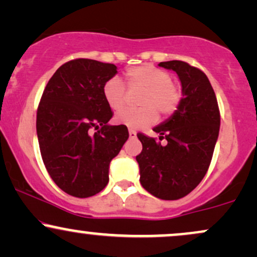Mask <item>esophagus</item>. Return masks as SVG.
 I'll use <instances>...</instances> for the list:
<instances>
[{"instance_id": "obj_1", "label": "esophagus", "mask_w": 257, "mask_h": 257, "mask_svg": "<svg viewBox=\"0 0 257 257\" xmlns=\"http://www.w3.org/2000/svg\"><path fill=\"white\" fill-rule=\"evenodd\" d=\"M129 138H131V139L137 138V132L133 131V129H131V131H129Z\"/></svg>"}]
</instances>
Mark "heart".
Instances as JSON below:
<instances>
[{
    "label": "heart",
    "mask_w": 257,
    "mask_h": 257,
    "mask_svg": "<svg viewBox=\"0 0 257 257\" xmlns=\"http://www.w3.org/2000/svg\"><path fill=\"white\" fill-rule=\"evenodd\" d=\"M125 84L131 90H143L139 98L140 108H125L117 113L116 122L132 129H140L157 120L158 111L163 117L170 116L179 107L181 91L173 83L172 76L164 70L146 64L129 67L124 72ZM106 104L119 111L125 104V87L118 78H110L102 87Z\"/></svg>",
    "instance_id": "heart-1"
}]
</instances>
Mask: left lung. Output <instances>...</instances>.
Returning a JSON list of instances; mask_svg holds the SVG:
<instances>
[{
	"label": "left lung",
	"instance_id": "left-lung-1",
	"mask_svg": "<svg viewBox=\"0 0 257 257\" xmlns=\"http://www.w3.org/2000/svg\"><path fill=\"white\" fill-rule=\"evenodd\" d=\"M158 66L178 73L182 99L166 122L153 128L167 144L139 133L143 151L137 156L140 182L152 196L175 200L187 196L202 181L210 166L220 131L216 95L202 70L180 60Z\"/></svg>",
	"mask_w": 257,
	"mask_h": 257
}]
</instances>
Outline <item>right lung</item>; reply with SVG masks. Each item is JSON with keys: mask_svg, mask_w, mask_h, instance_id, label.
<instances>
[{"mask_svg": "<svg viewBox=\"0 0 257 257\" xmlns=\"http://www.w3.org/2000/svg\"><path fill=\"white\" fill-rule=\"evenodd\" d=\"M116 73L113 64L75 59L61 65L43 90L36 118L41 156L53 181L70 196L87 198L104 190L110 162L129 138L125 125L107 124L113 112L102 87Z\"/></svg>", "mask_w": 257, "mask_h": 257, "instance_id": "right-lung-1", "label": "right lung"}]
</instances>
